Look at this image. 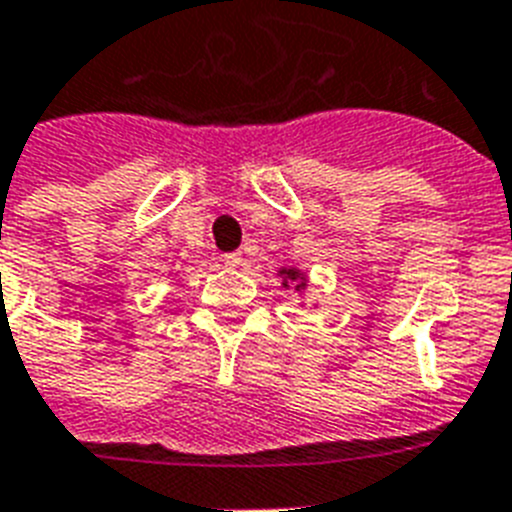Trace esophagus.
<instances>
[{
  "instance_id": "obj_1",
  "label": "esophagus",
  "mask_w": 512,
  "mask_h": 512,
  "mask_svg": "<svg viewBox=\"0 0 512 512\" xmlns=\"http://www.w3.org/2000/svg\"><path fill=\"white\" fill-rule=\"evenodd\" d=\"M223 263H226L228 268H239V265L244 263V257L239 255V252H228V255H223Z\"/></svg>"
}]
</instances>
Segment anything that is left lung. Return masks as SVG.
<instances>
[{"label":"left lung","instance_id":"obj_1","mask_svg":"<svg viewBox=\"0 0 512 512\" xmlns=\"http://www.w3.org/2000/svg\"><path fill=\"white\" fill-rule=\"evenodd\" d=\"M278 276H281V284H284V289H289L292 284L297 292H305L307 289V276L299 268H281L278 270Z\"/></svg>","mask_w":512,"mask_h":512}]
</instances>
